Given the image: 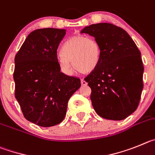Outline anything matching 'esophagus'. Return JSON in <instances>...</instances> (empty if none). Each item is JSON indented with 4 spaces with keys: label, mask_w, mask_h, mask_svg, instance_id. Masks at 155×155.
<instances>
[{
    "label": "esophagus",
    "mask_w": 155,
    "mask_h": 155,
    "mask_svg": "<svg viewBox=\"0 0 155 155\" xmlns=\"http://www.w3.org/2000/svg\"><path fill=\"white\" fill-rule=\"evenodd\" d=\"M81 84H82V86H86V85H87V83L83 79H81Z\"/></svg>",
    "instance_id": "1"
}]
</instances>
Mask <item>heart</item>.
Here are the masks:
<instances>
[{
	"instance_id": "1",
	"label": "heart",
	"mask_w": 155,
	"mask_h": 155,
	"mask_svg": "<svg viewBox=\"0 0 155 155\" xmlns=\"http://www.w3.org/2000/svg\"><path fill=\"white\" fill-rule=\"evenodd\" d=\"M100 58V48L94 38L77 35L64 42L58 62L65 72L72 71V62L75 67L82 73L90 72L97 67Z\"/></svg>"
}]
</instances>
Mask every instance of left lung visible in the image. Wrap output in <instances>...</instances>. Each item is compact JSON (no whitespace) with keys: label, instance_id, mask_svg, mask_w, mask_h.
Wrapping results in <instances>:
<instances>
[{"label":"left lung","instance_id":"left-lung-1","mask_svg":"<svg viewBox=\"0 0 155 155\" xmlns=\"http://www.w3.org/2000/svg\"><path fill=\"white\" fill-rule=\"evenodd\" d=\"M81 32L94 37L100 48L98 65L84 79L95 111L107 120L125 119L138 107L143 87L140 51L126 31L113 24H94Z\"/></svg>","mask_w":155,"mask_h":155}]
</instances>
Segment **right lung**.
I'll list each match as a JSON object with an SVG mask.
<instances>
[{
  "label": "right lung",
  "instance_id": "add662e5",
  "mask_svg": "<svg viewBox=\"0 0 155 155\" xmlns=\"http://www.w3.org/2000/svg\"><path fill=\"white\" fill-rule=\"evenodd\" d=\"M65 31L51 28L33 31L15 55V98L25 118L40 127L60 124L69 98L81 86L79 77L61 72L57 49Z\"/></svg>",
  "mask_w": 155,
  "mask_h": 155
}]
</instances>
